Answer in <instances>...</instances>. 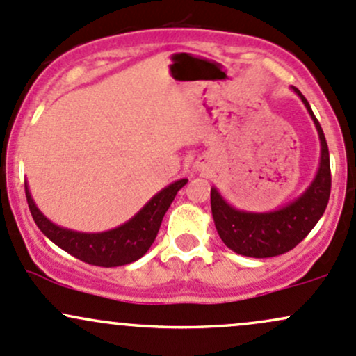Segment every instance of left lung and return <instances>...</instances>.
<instances>
[{
	"mask_svg": "<svg viewBox=\"0 0 356 356\" xmlns=\"http://www.w3.org/2000/svg\"><path fill=\"white\" fill-rule=\"evenodd\" d=\"M292 90L314 120L321 143L319 168L305 192L282 209L246 212L227 204L216 186L210 188V207L220 239L229 250L250 258H271L293 250L323 217L330 200L331 168L326 137L304 95L297 88L292 86Z\"/></svg>",
	"mask_w": 356,
	"mask_h": 356,
	"instance_id": "left-lung-1",
	"label": "left lung"
}]
</instances>
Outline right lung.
<instances>
[{
    "label": "right lung",
    "mask_w": 356,
    "mask_h": 356,
    "mask_svg": "<svg viewBox=\"0 0 356 356\" xmlns=\"http://www.w3.org/2000/svg\"><path fill=\"white\" fill-rule=\"evenodd\" d=\"M186 181L188 179L181 178L168 185L161 192L156 193L132 219L105 232H78L72 229L60 227V225L51 222L40 212L26 183L25 195L33 220L52 243L81 261L112 268V266H122L137 261L147 253L158 236L164 213L170 209L178 190L183 188Z\"/></svg>",
    "instance_id": "1"
}]
</instances>
